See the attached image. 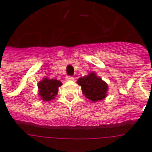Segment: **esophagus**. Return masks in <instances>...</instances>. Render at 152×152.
<instances>
[{"label":"esophagus","instance_id":"esophagus-1","mask_svg":"<svg viewBox=\"0 0 152 152\" xmlns=\"http://www.w3.org/2000/svg\"><path fill=\"white\" fill-rule=\"evenodd\" d=\"M66 80L67 81H72V80H74V77L73 76H66Z\"/></svg>","mask_w":152,"mask_h":152}]
</instances>
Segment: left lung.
<instances>
[{"label": "left lung", "mask_w": 152, "mask_h": 152, "mask_svg": "<svg viewBox=\"0 0 152 152\" xmlns=\"http://www.w3.org/2000/svg\"><path fill=\"white\" fill-rule=\"evenodd\" d=\"M77 84L81 87L83 94L92 102L101 101L107 96L108 85L94 72L79 78Z\"/></svg>", "instance_id": "8db88e82"}]
</instances>
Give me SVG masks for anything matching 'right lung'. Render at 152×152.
Listing matches in <instances>:
<instances>
[{
	"label": "right lung",
	"mask_w": 152,
	"mask_h": 152,
	"mask_svg": "<svg viewBox=\"0 0 152 152\" xmlns=\"http://www.w3.org/2000/svg\"><path fill=\"white\" fill-rule=\"evenodd\" d=\"M63 84L56 79L44 78L37 84L38 95L40 99L45 102L53 100L58 93V88Z\"/></svg>",
	"instance_id": "right-lung-1"
}]
</instances>
